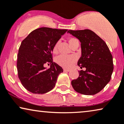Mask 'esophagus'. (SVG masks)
<instances>
[{
    "instance_id": "34e87169",
    "label": "esophagus",
    "mask_w": 124,
    "mask_h": 124,
    "mask_svg": "<svg viewBox=\"0 0 124 124\" xmlns=\"http://www.w3.org/2000/svg\"><path fill=\"white\" fill-rule=\"evenodd\" d=\"M63 71H65V72H69V71H70V69H63Z\"/></svg>"
}]
</instances>
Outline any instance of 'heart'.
<instances>
[{"label":"heart","instance_id":"heart-1","mask_svg":"<svg viewBox=\"0 0 124 124\" xmlns=\"http://www.w3.org/2000/svg\"><path fill=\"white\" fill-rule=\"evenodd\" d=\"M77 39L74 38H70L69 39L68 41L69 44H70V46L72 45V44L77 41ZM59 42H56L55 45H54L53 49V52L54 53H57L58 46ZM56 62L59 65L61 66L64 67H69L71 66L72 64L74 63L75 61V58L72 56H69V55H61L56 58Z\"/></svg>","mask_w":124,"mask_h":124}]
</instances>
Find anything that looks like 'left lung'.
<instances>
[{
	"instance_id": "left-lung-1",
	"label": "left lung",
	"mask_w": 124,
	"mask_h": 124,
	"mask_svg": "<svg viewBox=\"0 0 124 124\" xmlns=\"http://www.w3.org/2000/svg\"><path fill=\"white\" fill-rule=\"evenodd\" d=\"M69 33L80 41L82 55L78 65L85 70L71 81L76 92L93 95L99 92L110 81L113 71V57L104 41L90 29L72 31Z\"/></svg>"
}]
</instances>
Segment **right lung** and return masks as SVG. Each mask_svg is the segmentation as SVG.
Here are the masks:
<instances>
[{"label": "right lung", "instance_id": "1", "mask_svg": "<svg viewBox=\"0 0 124 124\" xmlns=\"http://www.w3.org/2000/svg\"><path fill=\"white\" fill-rule=\"evenodd\" d=\"M67 29L43 27L35 29L21 42L17 55L18 77L33 93L44 94L54 88L63 69L52 61L54 45ZM50 63V68L44 66Z\"/></svg>", "mask_w": 124, "mask_h": 124}]
</instances>
